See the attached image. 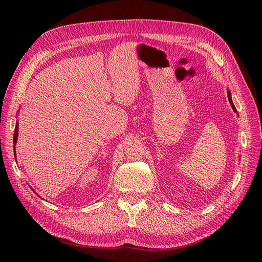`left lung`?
Masks as SVG:
<instances>
[{
  "label": "left lung",
  "mask_w": 262,
  "mask_h": 262,
  "mask_svg": "<svg viewBox=\"0 0 262 262\" xmlns=\"http://www.w3.org/2000/svg\"><path fill=\"white\" fill-rule=\"evenodd\" d=\"M227 95H228V100H229V103H230V105H231V108L233 109V112H235V113L237 114V109H236L235 105H233V103H232V100H231V93H230V91H229V90H227Z\"/></svg>",
  "instance_id": "left-lung-1"
}]
</instances>
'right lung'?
<instances>
[{"mask_svg":"<svg viewBox=\"0 0 262 262\" xmlns=\"http://www.w3.org/2000/svg\"><path fill=\"white\" fill-rule=\"evenodd\" d=\"M18 128H19V124L17 122L16 124V128H15V134H13V143H17V140H18ZM15 156H16V149H15ZM33 190V189H32ZM34 191V190H33Z\"/></svg>","mask_w":262,"mask_h":262,"instance_id":"1","label":"right lung"}]
</instances>
